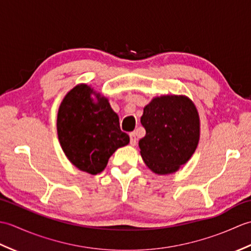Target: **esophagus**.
Masks as SVG:
<instances>
[{"mask_svg": "<svg viewBox=\"0 0 251 251\" xmlns=\"http://www.w3.org/2000/svg\"><path fill=\"white\" fill-rule=\"evenodd\" d=\"M129 138H130V145L131 146H136L137 143V137H136V132H130L129 134Z\"/></svg>", "mask_w": 251, "mask_h": 251, "instance_id": "esophagus-1", "label": "esophagus"}]
</instances>
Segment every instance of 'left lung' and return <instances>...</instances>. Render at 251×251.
Here are the masks:
<instances>
[{
    "label": "left lung",
    "mask_w": 251,
    "mask_h": 251,
    "mask_svg": "<svg viewBox=\"0 0 251 251\" xmlns=\"http://www.w3.org/2000/svg\"><path fill=\"white\" fill-rule=\"evenodd\" d=\"M140 121L146 129L139 140L140 153L153 173H176L193 155L200 140V116L188 97H155L145 106Z\"/></svg>",
    "instance_id": "obj_1"
}]
</instances>
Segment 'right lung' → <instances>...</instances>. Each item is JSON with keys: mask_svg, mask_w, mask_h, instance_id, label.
Returning a JSON list of instances; mask_svg holds the SVG:
<instances>
[{"mask_svg": "<svg viewBox=\"0 0 251 251\" xmlns=\"http://www.w3.org/2000/svg\"><path fill=\"white\" fill-rule=\"evenodd\" d=\"M57 132L69 161L90 175L102 172L112 154L129 143V136L121 130L120 119L109 100L86 84L76 85L63 98L58 110Z\"/></svg>", "mask_w": 251, "mask_h": 251, "instance_id": "right-lung-1", "label": "right lung"}]
</instances>
